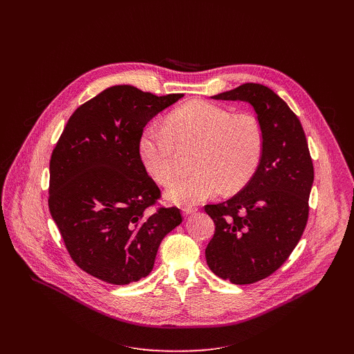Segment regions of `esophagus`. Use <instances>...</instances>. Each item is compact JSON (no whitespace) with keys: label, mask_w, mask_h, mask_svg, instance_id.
Listing matches in <instances>:
<instances>
[{"label":"esophagus","mask_w":354,"mask_h":354,"mask_svg":"<svg viewBox=\"0 0 354 354\" xmlns=\"http://www.w3.org/2000/svg\"><path fill=\"white\" fill-rule=\"evenodd\" d=\"M196 210H197V209H196V207H192V206H185V207L182 209V212H183V216H189V214H193Z\"/></svg>","instance_id":"esophagus-1"}]
</instances>
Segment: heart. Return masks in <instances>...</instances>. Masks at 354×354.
Returning <instances> with one entry per match:
<instances>
[{"instance_id": "heart-1", "label": "heart", "mask_w": 354, "mask_h": 354, "mask_svg": "<svg viewBox=\"0 0 354 354\" xmlns=\"http://www.w3.org/2000/svg\"><path fill=\"white\" fill-rule=\"evenodd\" d=\"M138 157L158 185H171L180 172L179 151L196 147L193 174L168 189L176 205H197L221 192L236 193L255 176L265 149L261 122L252 115L207 100H190L169 112L164 127L148 124L138 138Z\"/></svg>"}]
</instances>
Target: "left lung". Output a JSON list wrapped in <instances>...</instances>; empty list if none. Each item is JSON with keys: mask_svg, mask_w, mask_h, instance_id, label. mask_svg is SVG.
I'll return each instance as SVG.
<instances>
[{"mask_svg": "<svg viewBox=\"0 0 354 354\" xmlns=\"http://www.w3.org/2000/svg\"><path fill=\"white\" fill-rule=\"evenodd\" d=\"M212 97L250 104L265 133L255 176L230 200L205 206L216 225L209 268L234 284H252L274 273L304 232L314 165L298 118L270 88L248 82Z\"/></svg>", "mask_w": 354, "mask_h": 354, "instance_id": "1", "label": "left lung"}]
</instances>
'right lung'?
<instances>
[{"label":"right lung","mask_w":354,"mask_h":354,"mask_svg":"<svg viewBox=\"0 0 354 354\" xmlns=\"http://www.w3.org/2000/svg\"><path fill=\"white\" fill-rule=\"evenodd\" d=\"M183 93L157 96L115 85L68 119L50 158L48 210L75 265L111 283L149 274L164 236L183 220L158 207L161 190L138 157L145 124Z\"/></svg>","instance_id":"add662e5"}]
</instances>
